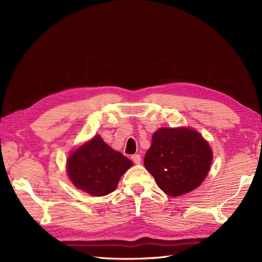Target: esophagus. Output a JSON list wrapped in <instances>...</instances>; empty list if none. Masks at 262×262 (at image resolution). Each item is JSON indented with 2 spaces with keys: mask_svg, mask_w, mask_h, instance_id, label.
I'll return each mask as SVG.
<instances>
[{
  "mask_svg": "<svg viewBox=\"0 0 262 262\" xmlns=\"http://www.w3.org/2000/svg\"><path fill=\"white\" fill-rule=\"evenodd\" d=\"M131 158H132V162H133L134 164H140V163H141V155H139V154L132 155Z\"/></svg>",
  "mask_w": 262,
  "mask_h": 262,
  "instance_id": "1",
  "label": "esophagus"
}]
</instances>
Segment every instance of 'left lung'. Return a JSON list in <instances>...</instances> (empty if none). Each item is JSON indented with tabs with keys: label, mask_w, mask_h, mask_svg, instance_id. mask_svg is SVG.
Here are the masks:
<instances>
[{
	"label": "left lung",
	"mask_w": 262,
	"mask_h": 262,
	"mask_svg": "<svg viewBox=\"0 0 262 262\" xmlns=\"http://www.w3.org/2000/svg\"><path fill=\"white\" fill-rule=\"evenodd\" d=\"M212 150L191 129H160L144 157L145 168L165 193L179 196L192 191L207 177Z\"/></svg>",
	"instance_id": "left-lung-1"
}]
</instances>
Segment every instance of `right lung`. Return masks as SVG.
Segmentation results:
<instances>
[{"instance_id": "add662e5", "label": "right lung", "mask_w": 262, "mask_h": 262, "mask_svg": "<svg viewBox=\"0 0 262 262\" xmlns=\"http://www.w3.org/2000/svg\"><path fill=\"white\" fill-rule=\"evenodd\" d=\"M131 165L129 158L96 136L70 155L68 172L75 187L99 196L113 192Z\"/></svg>"}]
</instances>
